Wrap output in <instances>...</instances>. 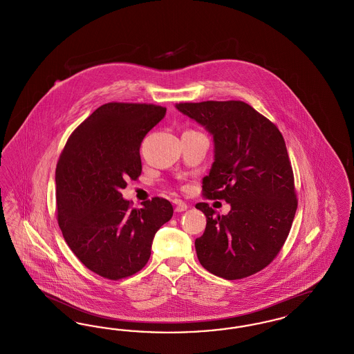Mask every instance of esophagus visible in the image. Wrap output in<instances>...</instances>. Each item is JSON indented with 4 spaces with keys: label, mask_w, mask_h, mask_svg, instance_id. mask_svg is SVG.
<instances>
[{
    "label": "esophagus",
    "mask_w": 354,
    "mask_h": 354,
    "mask_svg": "<svg viewBox=\"0 0 354 354\" xmlns=\"http://www.w3.org/2000/svg\"><path fill=\"white\" fill-rule=\"evenodd\" d=\"M188 208V205H187V203L185 202H176V207H175V211L176 212H183V211H185Z\"/></svg>",
    "instance_id": "obj_1"
}]
</instances>
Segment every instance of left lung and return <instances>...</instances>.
Wrapping results in <instances>:
<instances>
[{"label":"left lung","instance_id":"left-lung-1","mask_svg":"<svg viewBox=\"0 0 354 354\" xmlns=\"http://www.w3.org/2000/svg\"><path fill=\"white\" fill-rule=\"evenodd\" d=\"M176 109L214 136L215 162L203 179V196L231 204L221 216L208 203L195 205L207 218L195 240L198 259L227 280L254 274L280 252L297 209L284 138L245 102L176 103Z\"/></svg>","mask_w":354,"mask_h":354}]
</instances>
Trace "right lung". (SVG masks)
Masks as SVG:
<instances>
[{"mask_svg": "<svg viewBox=\"0 0 354 354\" xmlns=\"http://www.w3.org/2000/svg\"><path fill=\"white\" fill-rule=\"evenodd\" d=\"M166 115L150 103L102 104L73 131L55 169L57 219L86 268L109 280L142 270L156 231L174 208L152 198L131 208L120 189L142 172L140 143Z\"/></svg>", "mask_w": 354, "mask_h": 354, "instance_id": "add662e5", "label": "right lung"}]
</instances>
